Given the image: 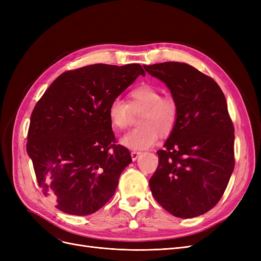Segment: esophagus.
Instances as JSON below:
<instances>
[{"label": "esophagus", "mask_w": 261, "mask_h": 261, "mask_svg": "<svg viewBox=\"0 0 261 261\" xmlns=\"http://www.w3.org/2000/svg\"><path fill=\"white\" fill-rule=\"evenodd\" d=\"M140 154H141V152H140V151H135V150H134V151H132V152H130V155H132V159H133V161L137 160V158H138Z\"/></svg>", "instance_id": "1"}]
</instances>
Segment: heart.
I'll return each mask as SVG.
<instances>
[{
	"mask_svg": "<svg viewBox=\"0 0 261 261\" xmlns=\"http://www.w3.org/2000/svg\"><path fill=\"white\" fill-rule=\"evenodd\" d=\"M139 112L138 127L121 139V144L129 149H147L154 145L159 135L169 136L177 123L178 106L173 97L162 96L160 89L141 85L130 91L128 103L116 97L108 108L109 121L116 130L127 128L130 114Z\"/></svg>",
	"mask_w": 261,
	"mask_h": 261,
	"instance_id": "obj_1",
	"label": "heart"
}]
</instances>
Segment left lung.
Wrapping results in <instances>:
<instances>
[{"instance_id": "left-lung-1", "label": "left lung", "mask_w": 261, "mask_h": 261, "mask_svg": "<svg viewBox=\"0 0 261 261\" xmlns=\"http://www.w3.org/2000/svg\"><path fill=\"white\" fill-rule=\"evenodd\" d=\"M162 81L178 106L175 128L158 150L150 189L177 218H195L223 196L234 170V126L224 93L211 77L179 62L144 65Z\"/></svg>"}]
</instances>
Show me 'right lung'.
<instances>
[{"instance_id":"add662e5","label":"right lung","mask_w":261,"mask_h":261,"mask_svg":"<svg viewBox=\"0 0 261 261\" xmlns=\"http://www.w3.org/2000/svg\"><path fill=\"white\" fill-rule=\"evenodd\" d=\"M139 75V64L67 70L37 102L27 152L43 195L59 210L88 216L112 198L132 156L116 145L108 108Z\"/></svg>"}]
</instances>
